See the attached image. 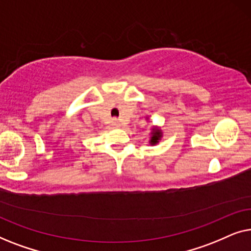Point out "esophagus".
<instances>
[{
	"label": "esophagus",
	"mask_w": 251,
	"mask_h": 251,
	"mask_svg": "<svg viewBox=\"0 0 251 251\" xmlns=\"http://www.w3.org/2000/svg\"><path fill=\"white\" fill-rule=\"evenodd\" d=\"M112 126H114V128H120V126H121V122H120L118 119H113L112 120Z\"/></svg>",
	"instance_id": "obj_1"
}]
</instances>
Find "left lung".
<instances>
[{
	"label": "left lung",
	"instance_id": "1",
	"mask_svg": "<svg viewBox=\"0 0 251 251\" xmlns=\"http://www.w3.org/2000/svg\"><path fill=\"white\" fill-rule=\"evenodd\" d=\"M162 138V131L157 128H152V131H151V138H150V144L151 145H155Z\"/></svg>",
	"mask_w": 251,
	"mask_h": 251
}]
</instances>
